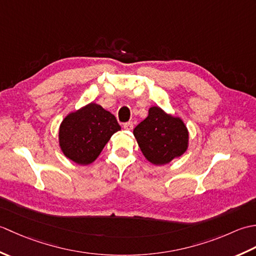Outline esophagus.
<instances>
[{
  "instance_id": "esophagus-1",
  "label": "esophagus",
  "mask_w": 256,
  "mask_h": 256,
  "mask_svg": "<svg viewBox=\"0 0 256 256\" xmlns=\"http://www.w3.org/2000/svg\"><path fill=\"white\" fill-rule=\"evenodd\" d=\"M123 128H124V130H128V131H131V130H133V122L124 123V124H123Z\"/></svg>"
}]
</instances>
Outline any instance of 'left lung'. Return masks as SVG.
I'll use <instances>...</instances> for the list:
<instances>
[{
    "label": "left lung",
    "instance_id": "obj_1",
    "mask_svg": "<svg viewBox=\"0 0 256 256\" xmlns=\"http://www.w3.org/2000/svg\"><path fill=\"white\" fill-rule=\"evenodd\" d=\"M133 134L145 158L154 165H165L182 156L188 148L189 134L180 118L152 106Z\"/></svg>",
    "mask_w": 256,
    "mask_h": 256
}]
</instances>
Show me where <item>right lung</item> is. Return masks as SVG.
Listing matches in <instances>:
<instances>
[{
  "label": "right lung",
  "mask_w": 256,
  "mask_h": 256,
  "mask_svg": "<svg viewBox=\"0 0 256 256\" xmlns=\"http://www.w3.org/2000/svg\"><path fill=\"white\" fill-rule=\"evenodd\" d=\"M116 116L91 102L69 113L59 128V146L76 164L88 165L96 160L112 135L120 131Z\"/></svg>",
  "instance_id": "1"
}]
</instances>
